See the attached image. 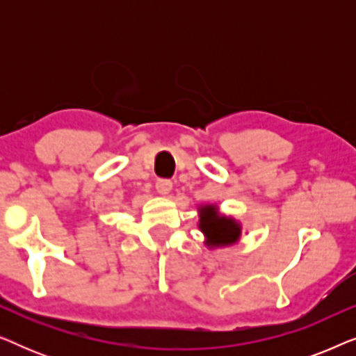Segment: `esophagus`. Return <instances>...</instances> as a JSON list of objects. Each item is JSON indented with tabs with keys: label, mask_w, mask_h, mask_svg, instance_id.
<instances>
[{
	"label": "esophagus",
	"mask_w": 356,
	"mask_h": 356,
	"mask_svg": "<svg viewBox=\"0 0 356 356\" xmlns=\"http://www.w3.org/2000/svg\"><path fill=\"white\" fill-rule=\"evenodd\" d=\"M172 188H173V183L170 181V179H157V183H155V189H157V193L162 194V196L170 194Z\"/></svg>",
	"instance_id": "34e87169"
}]
</instances>
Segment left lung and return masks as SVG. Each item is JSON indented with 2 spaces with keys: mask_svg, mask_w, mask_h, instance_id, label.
Here are the masks:
<instances>
[{
  "mask_svg": "<svg viewBox=\"0 0 356 356\" xmlns=\"http://www.w3.org/2000/svg\"><path fill=\"white\" fill-rule=\"evenodd\" d=\"M199 230L204 235V245L209 250L233 246L241 238V222L235 217L225 216L218 211L217 204H201L197 206Z\"/></svg>",
  "mask_w": 356,
  "mask_h": 356,
  "instance_id": "obj_1",
  "label": "left lung"
}]
</instances>
